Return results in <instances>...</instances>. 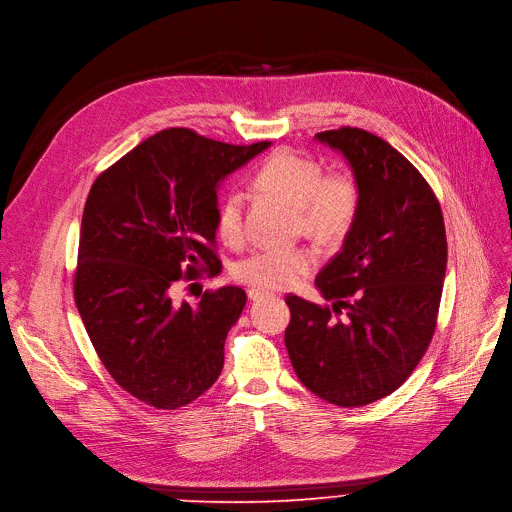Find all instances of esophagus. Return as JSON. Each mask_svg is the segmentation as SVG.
Segmentation results:
<instances>
[{"label":"esophagus","instance_id":"esophagus-1","mask_svg":"<svg viewBox=\"0 0 512 512\" xmlns=\"http://www.w3.org/2000/svg\"><path fill=\"white\" fill-rule=\"evenodd\" d=\"M247 295H249L251 301H259L263 297H272V293L270 291H263V288H249Z\"/></svg>","mask_w":512,"mask_h":512}]
</instances>
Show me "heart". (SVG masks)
Wrapping results in <instances>:
<instances>
[{"label": "heart", "instance_id": "1", "mask_svg": "<svg viewBox=\"0 0 512 512\" xmlns=\"http://www.w3.org/2000/svg\"><path fill=\"white\" fill-rule=\"evenodd\" d=\"M255 184L297 209V226L320 242L343 240L355 226L362 207V190L345 171L324 173L318 161L295 150H276L255 171ZM217 236L238 244L244 236V198L230 190L219 201ZM316 253L299 249H261L234 265V276L257 288H286L314 270Z\"/></svg>", "mask_w": 512, "mask_h": 512}]
</instances>
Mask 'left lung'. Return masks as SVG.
<instances>
[{
	"label": "left lung",
	"mask_w": 512,
	"mask_h": 512,
	"mask_svg": "<svg viewBox=\"0 0 512 512\" xmlns=\"http://www.w3.org/2000/svg\"><path fill=\"white\" fill-rule=\"evenodd\" d=\"M316 138L343 152L362 207L343 249L316 278L330 305L286 295L284 343L311 393L358 408L402 387L435 335L446 226L433 188L391 144L358 127Z\"/></svg>",
	"instance_id": "left-lung-1"
}]
</instances>
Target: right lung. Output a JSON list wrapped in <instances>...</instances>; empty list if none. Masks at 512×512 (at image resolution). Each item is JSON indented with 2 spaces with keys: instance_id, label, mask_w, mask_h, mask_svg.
I'll list each match as a JSON object with an SVG mask.
<instances>
[{
  "instance_id": "1",
  "label": "right lung",
  "mask_w": 512,
  "mask_h": 512,
  "mask_svg": "<svg viewBox=\"0 0 512 512\" xmlns=\"http://www.w3.org/2000/svg\"><path fill=\"white\" fill-rule=\"evenodd\" d=\"M268 146L163 129L102 171L87 194L75 303L108 374L148 406L182 408L224 368L247 293L221 286L196 305H175L171 291L182 278L219 274V180Z\"/></svg>"
}]
</instances>
